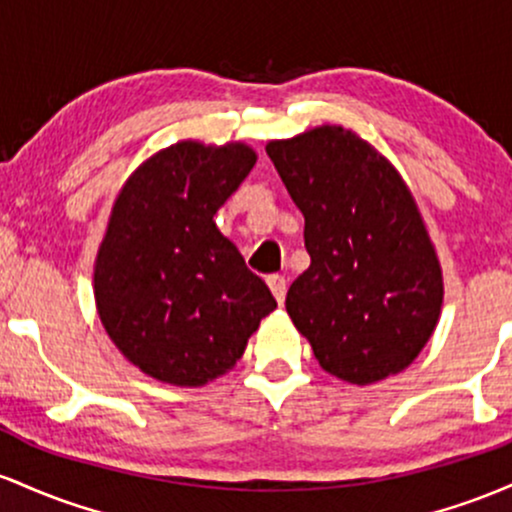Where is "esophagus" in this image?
Listing matches in <instances>:
<instances>
[{
	"label": "esophagus",
	"mask_w": 512,
	"mask_h": 512,
	"mask_svg": "<svg viewBox=\"0 0 512 512\" xmlns=\"http://www.w3.org/2000/svg\"><path fill=\"white\" fill-rule=\"evenodd\" d=\"M268 287H271L273 297L278 300V304H283L287 295V283L283 275H268Z\"/></svg>",
	"instance_id": "obj_1"
}]
</instances>
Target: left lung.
<instances>
[{
  "instance_id": "1",
  "label": "left lung",
  "mask_w": 512,
  "mask_h": 512,
  "mask_svg": "<svg viewBox=\"0 0 512 512\" xmlns=\"http://www.w3.org/2000/svg\"><path fill=\"white\" fill-rule=\"evenodd\" d=\"M268 157L304 215L309 268L285 309L321 370L375 384L418 358L442 312L438 251L396 166L343 125L271 140Z\"/></svg>"
}]
</instances>
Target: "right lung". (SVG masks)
<instances>
[{
    "mask_svg": "<svg viewBox=\"0 0 512 512\" xmlns=\"http://www.w3.org/2000/svg\"><path fill=\"white\" fill-rule=\"evenodd\" d=\"M256 164L244 142L181 140L120 188L94 263L96 312L132 365L174 387L227 375L278 307L215 212Z\"/></svg>",
    "mask_w": 512,
    "mask_h": 512,
    "instance_id": "1",
    "label": "right lung"
}]
</instances>
